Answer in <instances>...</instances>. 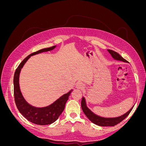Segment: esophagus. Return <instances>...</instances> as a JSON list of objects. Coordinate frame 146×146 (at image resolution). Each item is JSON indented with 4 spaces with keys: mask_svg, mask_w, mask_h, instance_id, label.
<instances>
[{
    "mask_svg": "<svg viewBox=\"0 0 146 146\" xmlns=\"http://www.w3.org/2000/svg\"><path fill=\"white\" fill-rule=\"evenodd\" d=\"M77 88H78V89L82 90L85 88V85H84V84L82 82H78L77 85Z\"/></svg>",
    "mask_w": 146,
    "mask_h": 146,
    "instance_id": "esophagus-1",
    "label": "esophagus"
}]
</instances>
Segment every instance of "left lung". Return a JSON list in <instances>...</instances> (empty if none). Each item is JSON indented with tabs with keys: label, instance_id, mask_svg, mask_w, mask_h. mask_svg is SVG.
Wrapping results in <instances>:
<instances>
[{
	"label": "left lung",
	"instance_id": "1",
	"mask_svg": "<svg viewBox=\"0 0 146 146\" xmlns=\"http://www.w3.org/2000/svg\"><path fill=\"white\" fill-rule=\"evenodd\" d=\"M107 50L109 52L110 54H111V55L112 56V57L114 60H118V61H123V62L128 63V61L123 58H122V57L118 54V53L114 52L112 50H110V49H108ZM81 105H82V108L83 111L84 113L85 114V115L87 116V117L89 119L92 123H95V124L98 125L102 126V127L114 126V125H117V123H120L128 115H129L134 107V106H133V107L131 108V109L129 110V111H128L124 114H123V115L120 116L119 117H103L99 116L98 115H96V114H94L91 111V110H90L89 108H88V107L86 106V100L84 97H83L82 98Z\"/></svg>",
	"mask_w": 146,
	"mask_h": 146
}]
</instances>
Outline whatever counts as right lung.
<instances>
[{"label":"right lung","mask_w":146,"mask_h":146,"mask_svg":"<svg viewBox=\"0 0 146 146\" xmlns=\"http://www.w3.org/2000/svg\"><path fill=\"white\" fill-rule=\"evenodd\" d=\"M56 47V46H52L48 48H42L37 52H35L31 54L22 61L18 67L16 69L13 79L14 83V96L15 100L16 107L19 112L27 119L30 122L35 124L44 125L50 124L54 122L56 119H58L60 114L62 113L65 107L66 102L68 101L69 96H70L72 90H70L68 93H66L59 99H57L51 105L47 106L45 107L38 108L30 105L25 100L24 97L21 93L19 87V74L21 69L23 68L25 63L30 58L31 56L36 54H40L44 52L50 51Z\"/></svg>","instance_id":"1"}]
</instances>
